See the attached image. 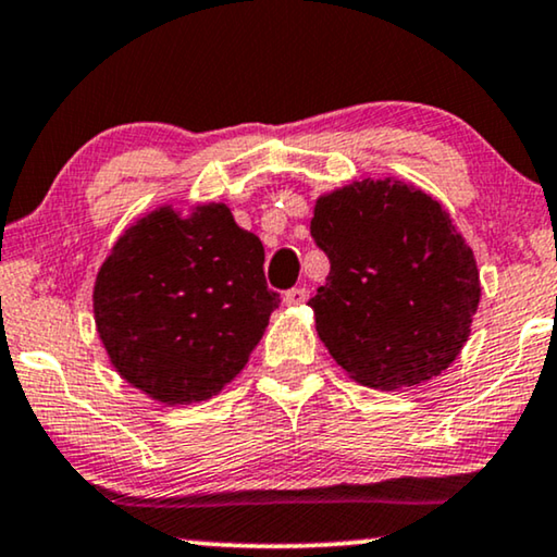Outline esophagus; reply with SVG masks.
Listing matches in <instances>:
<instances>
[{"label": "esophagus", "instance_id": "1", "mask_svg": "<svg viewBox=\"0 0 557 557\" xmlns=\"http://www.w3.org/2000/svg\"><path fill=\"white\" fill-rule=\"evenodd\" d=\"M309 301V288L304 286H296L292 288V292L284 294V304L286 307H301V304Z\"/></svg>", "mask_w": 557, "mask_h": 557}]
</instances>
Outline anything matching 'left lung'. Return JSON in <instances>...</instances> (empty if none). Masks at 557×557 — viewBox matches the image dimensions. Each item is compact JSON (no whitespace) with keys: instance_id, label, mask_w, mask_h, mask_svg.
Returning a JSON list of instances; mask_svg holds the SVG:
<instances>
[{"instance_id":"obj_1","label":"left lung","mask_w":557,"mask_h":557,"mask_svg":"<svg viewBox=\"0 0 557 557\" xmlns=\"http://www.w3.org/2000/svg\"><path fill=\"white\" fill-rule=\"evenodd\" d=\"M311 238L330 276L309 307L347 377L408 391L459 357L482 281L444 205L395 177L355 180L317 197Z\"/></svg>"}]
</instances>
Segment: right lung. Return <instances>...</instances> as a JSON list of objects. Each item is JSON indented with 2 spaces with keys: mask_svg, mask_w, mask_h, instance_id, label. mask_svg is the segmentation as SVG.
<instances>
[{
  "mask_svg": "<svg viewBox=\"0 0 557 557\" xmlns=\"http://www.w3.org/2000/svg\"><path fill=\"white\" fill-rule=\"evenodd\" d=\"M263 243L225 202L136 218L96 273L94 319L109 362L164 406L210 400L240 375L278 294Z\"/></svg>",
  "mask_w": 557,
  "mask_h": 557,
  "instance_id": "obj_1",
  "label": "right lung"
}]
</instances>
